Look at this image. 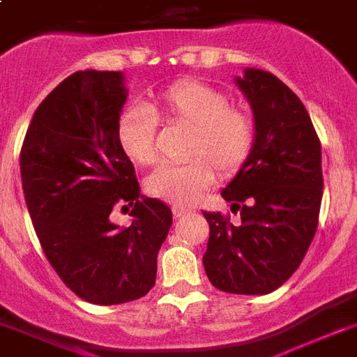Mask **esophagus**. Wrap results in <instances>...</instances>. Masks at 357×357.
I'll list each match as a JSON object with an SVG mask.
<instances>
[{"instance_id": "1", "label": "esophagus", "mask_w": 357, "mask_h": 357, "mask_svg": "<svg viewBox=\"0 0 357 357\" xmlns=\"http://www.w3.org/2000/svg\"><path fill=\"white\" fill-rule=\"evenodd\" d=\"M172 211L176 219H181V217H185L187 213H190V208H185V206H174Z\"/></svg>"}]
</instances>
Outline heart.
<instances>
[{
  "instance_id": "1",
  "label": "heart",
  "mask_w": 357,
  "mask_h": 357,
  "mask_svg": "<svg viewBox=\"0 0 357 357\" xmlns=\"http://www.w3.org/2000/svg\"><path fill=\"white\" fill-rule=\"evenodd\" d=\"M157 114L170 125L190 129L185 165H162L146 179V190L165 202H192L215 181V168L222 176L241 170L255 148L257 130L247 114L234 110L219 89L183 80L168 86L151 105L129 106L118 123L119 144L138 165L157 160Z\"/></svg>"
}]
</instances>
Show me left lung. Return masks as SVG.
I'll use <instances>...</instances> for the list:
<instances>
[{
	"label": "left lung",
	"mask_w": 357,
	"mask_h": 357,
	"mask_svg": "<svg viewBox=\"0 0 357 357\" xmlns=\"http://www.w3.org/2000/svg\"><path fill=\"white\" fill-rule=\"evenodd\" d=\"M255 114V148L222 198L239 211L204 213L209 222L204 268L228 294H269L305 258L322 202V149L303 102L277 76L247 69L238 78Z\"/></svg>",
	"instance_id": "1"
}]
</instances>
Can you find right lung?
I'll return each mask as SVG.
<instances>
[{
  "instance_id": "1",
  "label": "right lung",
  "mask_w": 357,
  "mask_h": 357,
  "mask_svg": "<svg viewBox=\"0 0 357 357\" xmlns=\"http://www.w3.org/2000/svg\"><path fill=\"white\" fill-rule=\"evenodd\" d=\"M127 99L118 70H78L35 110L20 151L22 189L48 262L95 305H118L153 288L157 252L172 211L140 197L132 162L119 144ZM118 205L133 217L118 227Z\"/></svg>"
}]
</instances>
